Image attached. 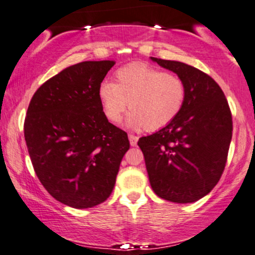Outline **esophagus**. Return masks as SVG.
<instances>
[{
	"instance_id": "esophagus-1",
	"label": "esophagus",
	"mask_w": 255,
	"mask_h": 255,
	"mask_svg": "<svg viewBox=\"0 0 255 255\" xmlns=\"http://www.w3.org/2000/svg\"><path fill=\"white\" fill-rule=\"evenodd\" d=\"M128 141H130V144L132 145V147H135L137 144V141H138V137L135 135H128Z\"/></svg>"
}]
</instances>
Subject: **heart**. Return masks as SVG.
I'll use <instances>...</instances> for the list:
<instances>
[{
    "label": "heart",
    "mask_w": 255,
    "mask_h": 255,
    "mask_svg": "<svg viewBox=\"0 0 255 255\" xmlns=\"http://www.w3.org/2000/svg\"><path fill=\"white\" fill-rule=\"evenodd\" d=\"M114 77L116 83L104 81L97 93L108 122L118 124L130 105L128 128L155 131L167 127L181 113L185 85L177 74L133 62L119 68Z\"/></svg>",
    "instance_id": "obj_1"
}]
</instances>
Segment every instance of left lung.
<instances>
[{
	"label": "left lung",
	"instance_id": "8db88e82",
	"mask_svg": "<svg viewBox=\"0 0 255 255\" xmlns=\"http://www.w3.org/2000/svg\"><path fill=\"white\" fill-rule=\"evenodd\" d=\"M184 82L181 113L167 127L138 139L151 189L161 199L191 204L216 187L233 136V117L208 74L179 61L150 58Z\"/></svg>",
	"mask_w": 255,
	"mask_h": 255
}]
</instances>
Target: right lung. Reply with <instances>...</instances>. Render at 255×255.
Returning <instances> with one entry per match:
<instances>
[{"label": "right lung", "instance_id": "add662e5", "mask_svg": "<svg viewBox=\"0 0 255 255\" xmlns=\"http://www.w3.org/2000/svg\"><path fill=\"white\" fill-rule=\"evenodd\" d=\"M116 62L84 61L42 84L31 99L24 135L39 182L73 208L106 201L130 148L128 133L106 118L99 87Z\"/></svg>", "mask_w": 255, "mask_h": 255}]
</instances>
